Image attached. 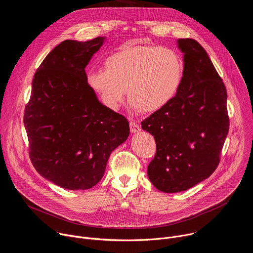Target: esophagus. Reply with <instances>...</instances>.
Here are the masks:
<instances>
[{"mask_svg":"<svg viewBox=\"0 0 253 253\" xmlns=\"http://www.w3.org/2000/svg\"><path fill=\"white\" fill-rule=\"evenodd\" d=\"M130 131H131V133H133V134H136V133H138L139 131H140V127H139V125L135 122V121H130Z\"/></svg>","mask_w":253,"mask_h":253,"instance_id":"1","label":"esophagus"}]
</instances>
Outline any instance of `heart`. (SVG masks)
<instances>
[{
  "instance_id": "b5f03b06",
  "label": "heart",
  "mask_w": 253,
  "mask_h": 253,
  "mask_svg": "<svg viewBox=\"0 0 253 253\" xmlns=\"http://www.w3.org/2000/svg\"><path fill=\"white\" fill-rule=\"evenodd\" d=\"M105 68L91 70L87 83L103 103L115 109L126 94L129 105L142 112H155L176 96L184 66L180 55L155 45H125L108 56Z\"/></svg>"
}]
</instances>
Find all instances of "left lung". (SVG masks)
<instances>
[{
	"instance_id": "8db88e82",
	"label": "left lung",
	"mask_w": 253,
	"mask_h": 253,
	"mask_svg": "<svg viewBox=\"0 0 253 253\" xmlns=\"http://www.w3.org/2000/svg\"><path fill=\"white\" fill-rule=\"evenodd\" d=\"M183 80L176 96L143 120L154 136L156 155L147 169L151 183L165 193L185 191L217 167L229 129L226 88L202 46L178 39Z\"/></svg>"
}]
</instances>
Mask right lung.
<instances>
[{
	"instance_id": "add662e5",
	"label": "right lung",
	"mask_w": 253,
	"mask_h": 253,
	"mask_svg": "<svg viewBox=\"0 0 253 253\" xmlns=\"http://www.w3.org/2000/svg\"><path fill=\"white\" fill-rule=\"evenodd\" d=\"M105 40L63 41L33 78L24 115L30 158L41 176L65 189L95 186L130 134L127 119L103 105L87 83L85 68Z\"/></svg>"
}]
</instances>
